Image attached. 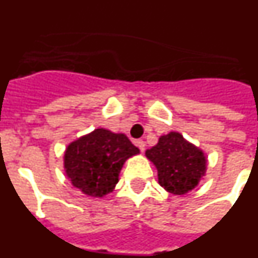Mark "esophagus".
<instances>
[{
    "instance_id": "34e87169",
    "label": "esophagus",
    "mask_w": 258,
    "mask_h": 258,
    "mask_svg": "<svg viewBox=\"0 0 258 258\" xmlns=\"http://www.w3.org/2000/svg\"><path fill=\"white\" fill-rule=\"evenodd\" d=\"M136 145L138 146V149L141 150V151H145V147H146V143H145V141H142V140H138L136 142Z\"/></svg>"
}]
</instances>
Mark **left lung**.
<instances>
[{
	"instance_id": "obj_1",
	"label": "left lung",
	"mask_w": 258,
	"mask_h": 258,
	"mask_svg": "<svg viewBox=\"0 0 258 258\" xmlns=\"http://www.w3.org/2000/svg\"><path fill=\"white\" fill-rule=\"evenodd\" d=\"M146 157L156 168L161 187L179 197L198 187L208 168L204 151L178 132L160 136L156 145L146 150Z\"/></svg>"
}]
</instances>
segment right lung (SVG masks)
<instances>
[{
	"label": "right lung",
	"mask_w": 258,
	"mask_h": 258,
	"mask_svg": "<svg viewBox=\"0 0 258 258\" xmlns=\"http://www.w3.org/2000/svg\"><path fill=\"white\" fill-rule=\"evenodd\" d=\"M140 154L124 133L98 127L67 146L63 156L66 175L88 197L103 198L115 190L122 165Z\"/></svg>",
	"instance_id": "add662e5"
}]
</instances>
